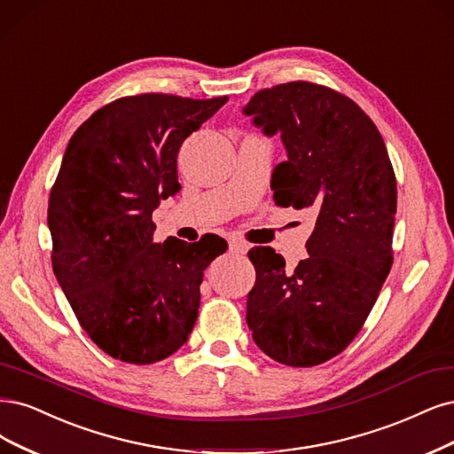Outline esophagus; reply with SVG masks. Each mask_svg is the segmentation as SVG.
<instances>
[{
    "label": "esophagus",
    "instance_id": "obj_1",
    "mask_svg": "<svg viewBox=\"0 0 454 454\" xmlns=\"http://www.w3.org/2000/svg\"><path fill=\"white\" fill-rule=\"evenodd\" d=\"M229 249H231L232 254H240V255H244V254H247L249 246H247L246 242H242V240L232 239V240H229Z\"/></svg>",
    "mask_w": 454,
    "mask_h": 454
}]
</instances>
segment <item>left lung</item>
<instances>
[{"instance_id": "1", "label": "left lung", "mask_w": 454, "mask_h": 454, "mask_svg": "<svg viewBox=\"0 0 454 454\" xmlns=\"http://www.w3.org/2000/svg\"><path fill=\"white\" fill-rule=\"evenodd\" d=\"M242 113L286 146L270 182L276 205L317 215L309 257L293 272L272 247L247 254L257 278L246 321L274 361L316 366L349 346L393 267L395 170L376 123L326 86L261 90Z\"/></svg>"}]
</instances>
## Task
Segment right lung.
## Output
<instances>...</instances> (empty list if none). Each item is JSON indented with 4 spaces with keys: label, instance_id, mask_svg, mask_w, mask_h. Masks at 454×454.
<instances>
[{
    "label": "right lung",
    "instance_id": "add662e5",
    "mask_svg": "<svg viewBox=\"0 0 454 454\" xmlns=\"http://www.w3.org/2000/svg\"><path fill=\"white\" fill-rule=\"evenodd\" d=\"M227 99L121 98L69 140L49 199L52 269L78 323L113 358L153 364L193 331L205 269L227 242L158 244L152 212L180 192L184 140Z\"/></svg>",
    "mask_w": 454,
    "mask_h": 454
}]
</instances>
